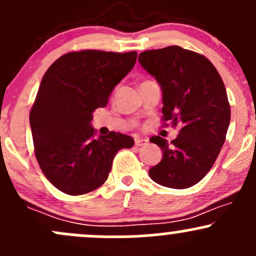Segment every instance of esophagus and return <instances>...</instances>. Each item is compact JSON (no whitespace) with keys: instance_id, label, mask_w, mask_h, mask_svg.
Here are the masks:
<instances>
[{"instance_id":"34e87169","label":"esophagus","mask_w":256,"mask_h":256,"mask_svg":"<svg viewBox=\"0 0 256 256\" xmlns=\"http://www.w3.org/2000/svg\"><path fill=\"white\" fill-rule=\"evenodd\" d=\"M147 140L144 138H138V137H136L135 138V146L136 147H141V146H144V144H147Z\"/></svg>"}]
</instances>
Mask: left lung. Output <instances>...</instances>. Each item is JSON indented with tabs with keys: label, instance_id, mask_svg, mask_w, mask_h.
I'll return each instance as SVG.
<instances>
[{
	"label": "left lung",
	"instance_id": "left-lung-1",
	"mask_svg": "<svg viewBox=\"0 0 256 256\" xmlns=\"http://www.w3.org/2000/svg\"><path fill=\"white\" fill-rule=\"evenodd\" d=\"M138 61L160 86L162 119L180 126L170 144L150 137L163 157L148 174L162 186L186 189L208 173L226 141L230 108L224 84L205 56L176 45L144 51Z\"/></svg>",
	"mask_w": 256,
	"mask_h": 256
}]
</instances>
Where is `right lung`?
Returning a JSON list of instances; mask_svg holds the SVG:
<instances>
[{
	"instance_id": "1",
	"label": "right lung",
	"mask_w": 256,
	"mask_h": 256,
	"mask_svg": "<svg viewBox=\"0 0 256 256\" xmlns=\"http://www.w3.org/2000/svg\"><path fill=\"white\" fill-rule=\"evenodd\" d=\"M136 58V51H74L45 72L29 121L38 163L60 192L83 195L98 189L118 150L134 146L132 137L114 131L96 138L90 121Z\"/></svg>"
}]
</instances>
